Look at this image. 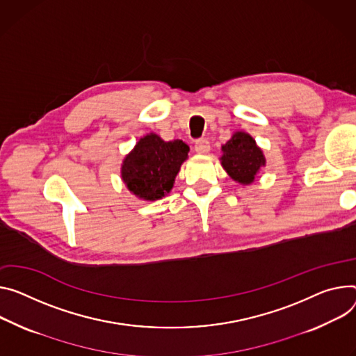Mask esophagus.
Masks as SVG:
<instances>
[{"mask_svg": "<svg viewBox=\"0 0 356 356\" xmlns=\"http://www.w3.org/2000/svg\"><path fill=\"white\" fill-rule=\"evenodd\" d=\"M195 150L199 154H207L210 152V143L207 139H199L195 143Z\"/></svg>", "mask_w": 356, "mask_h": 356, "instance_id": "1", "label": "esophagus"}]
</instances>
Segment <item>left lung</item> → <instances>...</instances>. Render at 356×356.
<instances>
[{"label":"left lung","instance_id":"8db88e82","mask_svg":"<svg viewBox=\"0 0 356 356\" xmlns=\"http://www.w3.org/2000/svg\"><path fill=\"white\" fill-rule=\"evenodd\" d=\"M221 166L227 175L241 184H251L258 172L266 166L263 150L245 132H236L232 139L221 146Z\"/></svg>","mask_w":356,"mask_h":356}]
</instances>
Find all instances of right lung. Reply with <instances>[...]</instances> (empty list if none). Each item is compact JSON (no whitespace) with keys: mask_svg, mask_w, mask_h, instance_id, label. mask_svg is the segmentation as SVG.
I'll return each mask as SVG.
<instances>
[{"mask_svg":"<svg viewBox=\"0 0 356 356\" xmlns=\"http://www.w3.org/2000/svg\"><path fill=\"white\" fill-rule=\"evenodd\" d=\"M188 150L183 140L165 142L149 134L123 159L122 180L139 199L153 202L165 197L173 188Z\"/></svg>","mask_w":356,"mask_h":356,"instance_id":"right-lung-1","label":"right lung"}]
</instances>
